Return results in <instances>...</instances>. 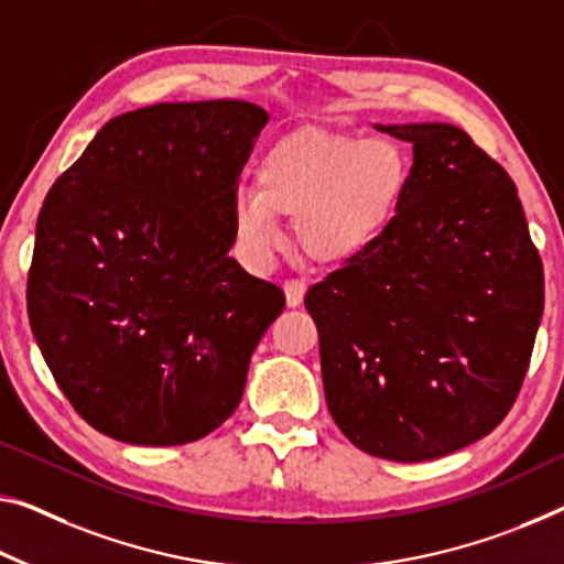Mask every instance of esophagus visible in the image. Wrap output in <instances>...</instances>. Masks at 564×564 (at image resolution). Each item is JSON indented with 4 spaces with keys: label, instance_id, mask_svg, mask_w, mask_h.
Returning a JSON list of instances; mask_svg holds the SVG:
<instances>
[{
    "label": "esophagus",
    "instance_id": "34e87169",
    "mask_svg": "<svg viewBox=\"0 0 564 564\" xmlns=\"http://www.w3.org/2000/svg\"><path fill=\"white\" fill-rule=\"evenodd\" d=\"M307 284L305 280H288L284 282V297H288V307H300L305 300Z\"/></svg>",
    "mask_w": 564,
    "mask_h": 564
}]
</instances>
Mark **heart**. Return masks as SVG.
I'll return each instance as SVG.
<instances>
[{
  "instance_id": "heart-1",
  "label": "heart",
  "mask_w": 564,
  "mask_h": 564,
  "mask_svg": "<svg viewBox=\"0 0 564 564\" xmlns=\"http://www.w3.org/2000/svg\"><path fill=\"white\" fill-rule=\"evenodd\" d=\"M409 181V155L395 141L300 128L262 153L257 188L234 198V229L249 252L267 254L280 241V216H292L302 254L343 264L383 237Z\"/></svg>"
}]
</instances>
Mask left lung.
<instances>
[{"mask_svg": "<svg viewBox=\"0 0 564 564\" xmlns=\"http://www.w3.org/2000/svg\"><path fill=\"white\" fill-rule=\"evenodd\" d=\"M413 145L409 192L360 257L312 284L325 401L360 452L429 462L491 433L530 368L542 259L514 181L448 123L376 126Z\"/></svg>", "mask_w": 564, "mask_h": 564, "instance_id": "left-lung-1", "label": "left lung"}]
</instances>
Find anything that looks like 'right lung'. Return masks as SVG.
Wrapping results in <instances>:
<instances>
[{
	"mask_svg": "<svg viewBox=\"0 0 564 564\" xmlns=\"http://www.w3.org/2000/svg\"><path fill=\"white\" fill-rule=\"evenodd\" d=\"M267 120L245 100L123 112L47 192L30 325L59 391L106 436L188 444L239 405L284 307L229 257L237 181Z\"/></svg>",
	"mask_w": 564,
	"mask_h": 564,
	"instance_id": "1",
	"label": "right lung"
}]
</instances>
